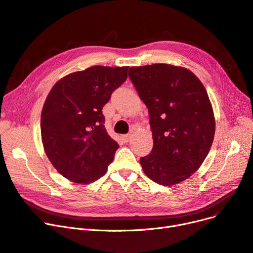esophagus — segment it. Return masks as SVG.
I'll list each match as a JSON object with an SVG mask.
<instances>
[{
	"mask_svg": "<svg viewBox=\"0 0 253 253\" xmlns=\"http://www.w3.org/2000/svg\"><path fill=\"white\" fill-rule=\"evenodd\" d=\"M130 138H131V134H125V135H122V139H123L124 143H128L130 141Z\"/></svg>",
	"mask_w": 253,
	"mask_h": 253,
	"instance_id": "1",
	"label": "esophagus"
}]
</instances>
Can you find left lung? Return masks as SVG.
I'll return each instance as SVG.
<instances>
[{"mask_svg":"<svg viewBox=\"0 0 253 253\" xmlns=\"http://www.w3.org/2000/svg\"><path fill=\"white\" fill-rule=\"evenodd\" d=\"M129 77L149 110L151 153L139 163L154 182L188 179L208 156L216 121L202 82L190 70L167 63L131 67Z\"/></svg>","mask_w":253,"mask_h":253,"instance_id":"1","label":"left lung"}]
</instances>
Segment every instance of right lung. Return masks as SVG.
I'll list each match as a JSON object with an SVG mask.
<instances>
[{
    "mask_svg": "<svg viewBox=\"0 0 253 253\" xmlns=\"http://www.w3.org/2000/svg\"><path fill=\"white\" fill-rule=\"evenodd\" d=\"M129 67L95 65L56 82L42 110L43 150L57 172L91 183L107 171L119 144L104 128L103 106L127 79Z\"/></svg>",
    "mask_w": 253,
    "mask_h": 253,
    "instance_id": "obj_1",
    "label": "right lung"
}]
</instances>
